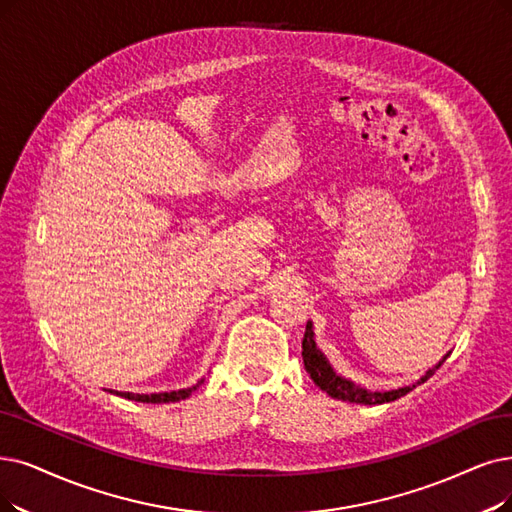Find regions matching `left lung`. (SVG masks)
Segmentation results:
<instances>
[{"label":"left lung","instance_id":"obj_1","mask_svg":"<svg viewBox=\"0 0 512 512\" xmlns=\"http://www.w3.org/2000/svg\"><path fill=\"white\" fill-rule=\"evenodd\" d=\"M447 357H449V353H445L439 363H435L431 370L424 372V376H420V380H416L412 384L401 386V388H393V391H367V388L355 384L353 380L336 374L332 363L327 361V357L321 353V349L315 342L313 321H306V330H304V338H302V361H304V370L309 372L311 380L330 397L340 399V401H349V403H361V405H380V403L395 401V399L407 395L412 391V388H416L418 384H422V382L431 378L435 374V370H439Z\"/></svg>","mask_w":512,"mask_h":512}]
</instances>
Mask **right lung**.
Wrapping results in <instances>:
<instances>
[{
    "instance_id": "right-lung-1",
    "label": "right lung",
    "mask_w": 512,
    "mask_h": 512,
    "mask_svg": "<svg viewBox=\"0 0 512 512\" xmlns=\"http://www.w3.org/2000/svg\"><path fill=\"white\" fill-rule=\"evenodd\" d=\"M203 384V380H199L197 384L193 386H187V388H180V391H170V393H151V395H134V393H121V391H115V395L124 397V399H130V401H140V403H174V401H182L187 399L193 391H197V388ZM113 393V391H109Z\"/></svg>"
}]
</instances>
